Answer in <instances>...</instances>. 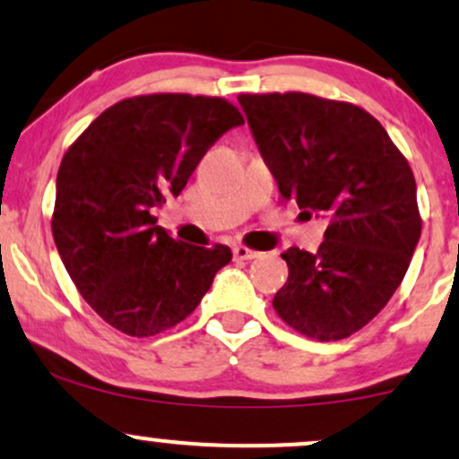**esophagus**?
Segmentation results:
<instances>
[{
  "label": "esophagus",
  "instance_id": "34e87169",
  "mask_svg": "<svg viewBox=\"0 0 459 459\" xmlns=\"http://www.w3.org/2000/svg\"><path fill=\"white\" fill-rule=\"evenodd\" d=\"M233 256L237 261H252V259H256V256H261V252L250 250V247H246V246H235Z\"/></svg>",
  "mask_w": 459,
  "mask_h": 459
}]
</instances>
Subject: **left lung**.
<instances>
[{
  "mask_svg": "<svg viewBox=\"0 0 459 459\" xmlns=\"http://www.w3.org/2000/svg\"><path fill=\"white\" fill-rule=\"evenodd\" d=\"M239 105L282 198L328 218L317 252L282 255L289 278L273 308L310 339H347L386 307L412 261V170L358 105L304 92L239 94Z\"/></svg>",
  "mask_w": 459,
  "mask_h": 459,
  "instance_id": "1",
  "label": "left lung"
}]
</instances>
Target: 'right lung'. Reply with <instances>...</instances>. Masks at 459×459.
<instances>
[{
    "label": "right lung",
    "instance_id": "right-lung-1",
    "mask_svg": "<svg viewBox=\"0 0 459 459\" xmlns=\"http://www.w3.org/2000/svg\"><path fill=\"white\" fill-rule=\"evenodd\" d=\"M244 125L220 97L146 94L94 118L62 157L54 241L77 291L129 336L172 328L198 307L229 246H189L157 226L152 209L178 196L203 155Z\"/></svg>",
    "mask_w": 459,
    "mask_h": 459
}]
</instances>
